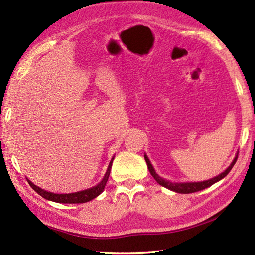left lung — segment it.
Wrapping results in <instances>:
<instances>
[{"instance_id":"obj_1","label":"left lung","mask_w":255,"mask_h":255,"mask_svg":"<svg viewBox=\"0 0 255 255\" xmlns=\"http://www.w3.org/2000/svg\"><path fill=\"white\" fill-rule=\"evenodd\" d=\"M237 155H239V153L236 154V156H235L234 159H233L231 165L228 166L227 169L223 172V173H221L217 176H215V178L210 179V180H207V181H202V182H184V183H173V182H170V181H167V180H164L163 178H161V176H159L156 173V172H155L154 167L152 166V164H150L148 157L146 156V155L144 157H145L146 163H147V167H148V170L150 172V174H152V176L158 184H161L162 187L170 189V190H172V191L178 192V193H192V192H197V191H200V190H204L206 188H208V187H210V185H213L214 183L218 182L219 180L225 178V176L228 173H230V171L232 170V167L234 166V164L236 163Z\"/></svg>"}]
</instances>
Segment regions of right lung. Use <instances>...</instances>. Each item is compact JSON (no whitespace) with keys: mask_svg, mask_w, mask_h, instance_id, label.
Wrapping results in <instances>:
<instances>
[{"mask_svg":"<svg viewBox=\"0 0 255 255\" xmlns=\"http://www.w3.org/2000/svg\"><path fill=\"white\" fill-rule=\"evenodd\" d=\"M114 158L115 157L111 158L109 166H108V170L106 172L105 176H103L101 182L97 185H94L92 188L83 190V191H79L74 193H62V195H59V193H53V192L46 191V190L37 187V185L33 184L30 180H28V183L30 184V187H31L34 191L38 193V195H40L42 198H45L47 200L59 202V204H84V202H88L90 200L94 199V198H97L103 191V190H105L107 181L109 179L111 165H112V162H114Z\"/></svg>","mask_w":255,"mask_h":255,"instance_id":"1","label":"right lung"}]
</instances>
